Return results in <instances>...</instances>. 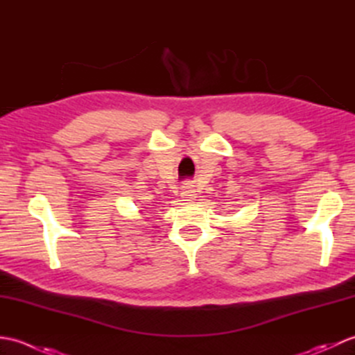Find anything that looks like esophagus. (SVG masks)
<instances>
[{
    "mask_svg": "<svg viewBox=\"0 0 355 355\" xmlns=\"http://www.w3.org/2000/svg\"><path fill=\"white\" fill-rule=\"evenodd\" d=\"M195 198H197V192L192 186H184V189L182 191V201L184 202H193Z\"/></svg>",
    "mask_w": 355,
    "mask_h": 355,
    "instance_id": "obj_1",
    "label": "esophagus"
}]
</instances>
